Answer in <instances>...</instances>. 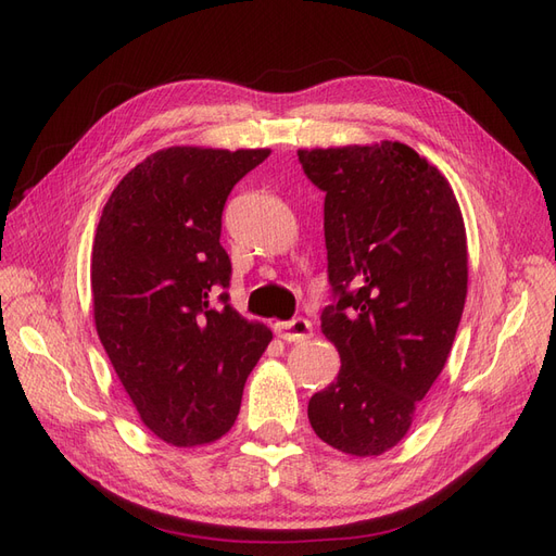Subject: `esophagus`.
<instances>
[{
	"label": "esophagus",
	"mask_w": 556,
	"mask_h": 556,
	"mask_svg": "<svg viewBox=\"0 0 556 556\" xmlns=\"http://www.w3.org/2000/svg\"><path fill=\"white\" fill-rule=\"evenodd\" d=\"M277 332L283 339V342H304V339H309L314 328L307 318H291V320H283V324H277Z\"/></svg>",
	"instance_id": "34e87169"
}]
</instances>
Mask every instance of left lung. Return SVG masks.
<instances>
[{"label": "left lung", "instance_id": "left-lung-1", "mask_svg": "<svg viewBox=\"0 0 556 556\" xmlns=\"http://www.w3.org/2000/svg\"><path fill=\"white\" fill-rule=\"evenodd\" d=\"M326 193L332 302L320 330L342 369L309 400L318 439L367 457L402 441L439 379L467 300V232L445 177L402 142L300 150Z\"/></svg>", "mask_w": 556, "mask_h": 556}]
</instances>
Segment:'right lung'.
<instances>
[{
	"instance_id": "obj_1",
	"label": "right lung",
	"mask_w": 556,
	"mask_h": 556,
	"mask_svg": "<svg viewBox=\"0 0 556 556\" xmlns=\"http://www.w3.org/2000/svg\"><path fill=\"white\" fill-rule=\"evenodd\" d=\"M267 154L161 150L124 175L103 207L97 332L140 420L166 443L224 437L273 339L228 304L230 258L219 242L228 193Z\"/></svg>"
}]
</instances>
